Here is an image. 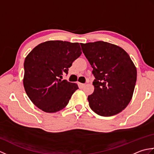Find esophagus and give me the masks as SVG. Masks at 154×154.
I'll use <instances>...</instances> for the list:
<instances>
[{
    "mask_svg": "<svg viewBox=\"0 0 154 154\" xmlns=\"http://www.w3.org/2000/svg\"><path fill=\"white\" fill-rule=\"evenodd\" d=\"M79 85L81 87H84L85 86V84H83V83H79Z\"/></svg>",
    "mask_w": 154,
    "mask_h": 154,
    "instance_id": "esophagus-1",
    "label": "esophagus"
}]
</instances>
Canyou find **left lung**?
Here are the masks:
<instances>
[{"instance_id":"obj_1","label":"left lung","mask_w":154,"mask_h":154,"mask_svg":"<svg viewBox=\"0 0 154 154\" xmlns=\"http://www.w3.org/2000/svg\"><path fill=\"white\" fill-rule=\"evenodd\" d=\"M81 45L95 78L94 92L88 96L90 108L102 116L120 113L131 100L135 88L137 70L133 61L122 48L108 42Z\"/></svg>"}]
</instances>
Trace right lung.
<instances>
[{
	"mask_svg": "<svg viewBox=\"0 0 154 154\" xmlns=\"http://www.w3.org/2000/svg\"><path fill=\"white\" fill-rule=\"evenodd\" d=\"M79 43L48 41L32 50L24 63L23 79L29 99L45 112H56L67 106L79 89L76 83L61 80L81 53Z\"/></svg>",
	"mask_w": 154,
	"mask_h": 154,
	"instance_id": "obj_1",
	"label": "right lung"
}]
</instances>
